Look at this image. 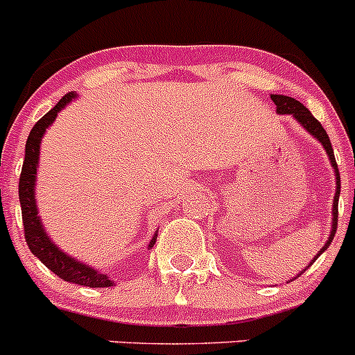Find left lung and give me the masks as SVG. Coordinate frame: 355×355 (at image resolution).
Masks as SVG:
<instances>
[{
    "instance_id": "8db88e82",
    "label": "left lung",
    "mask_w": 355,
    "mask_h": 355,
    "mask_svg": "<svg viewBox=\"0 0 355 355\" xmlns=\"http://www.w3.org/2000/svg\"><path fill=\"white\" fill-rule=\"evenodd\" d=\"M270 98H272V102L276 104L277 114H291L298 123H300L302 126H304L305 130H307L309 133H311L312 137H315V139L322 144V147L326 149V154H328L329 161H331V166H333V170H335V175H336V194H335V201H333V229H331V234H329L328 241H326V244L322 246V250L319 251V253L315 254L314 260H312V261H315L318 260L319 254L324 253V250H328V246L331 244L333 237H335L336 225H338V196H340L338 164H336V161H335V154H333V147H331V142H329L328 133H326V130L322 128L321 123H319L318 119L311 114V111H309L304 104H300V102L295 101V98L286 97V95H270ZM312 261L307 265V267H311ZM300 274H298V276H300Z\"/></svg>"
}]
</instances>
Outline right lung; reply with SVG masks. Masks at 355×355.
<instances>
[{
  "mask_svg": "<svg viewBox=\"0 0 355 355\" xmlns=\"http://www.w3.org/2000/svg\"><path fill=\"white\" fill-rule=\"evenodd\" d=\"M76 94H67L58 101L51 111H48L36 125L31 130L29 137L26 142V157H24L22 173L19 178V199L20 208H22V222H24V236H26V243L29 246L31 253L36 254L48 269L53 274H57L60 279L69 281V283L81 284V286L90 288H107L114 284L107 277V274H102L95 270L90 265H85L83 261L71 258L65 254L64 251L58 250L53 243L50 241L48 234L44 232L43 223H41L40 216H37V206H36V196H34V185H36V173H37V159H40V146L41 139H43L44 132L48 126L55 121L58 111L64 109ZM156 243V236L150 241L149 248L154 246Z\"/></svg>",
  "mask_w": 355,
  "mask_h": 355,
  "instance_id": "right-lung-1",
  "label": "right lung"
}]
</instances>
